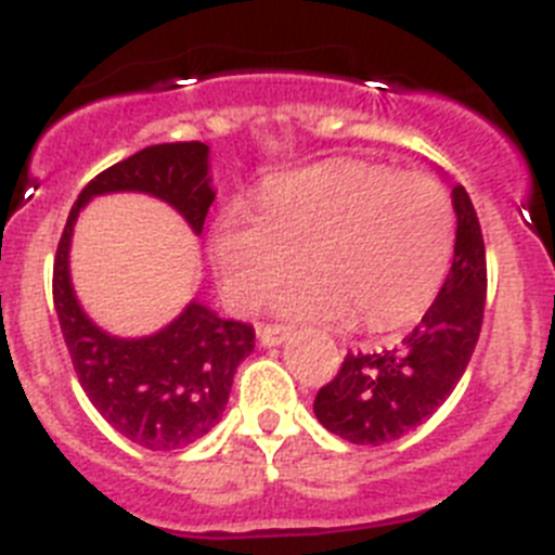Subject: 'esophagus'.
<instances>
[{"instance_id": "1", "label": "esophagus", "mask_w": 555, "mask_h": 555, "mask_svg": "<svg viewBox=\"0 0 555 555\" xmlns=\"http://www.w3.org/2000/svg\"><path fill=\"white\" fill-rule=\"evenodd\" d=\"M288 336H292V327H286V325H263V327H258V338H261V345H269V347L283 345V341H286Z\"/></svg>"}]
</instances>
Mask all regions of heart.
Here are the masks:
<instances>
[{"label":"heart","mask_w":555,"mask_h":555,"mask_svg":"<svg viewBox=\"0 0 555 555\" xmlns=\"http://www.w3.org/2000/svg\"><path fill=\"white\" fill-rule=\"evenodd\" d=\"M210 253L224 297L255 311L302 269L313 274L278 297L292 320L333 322L356 313L366 331H389L428 308L455 253V210L428 175H397L361 160H331L269 180L261 217L230 208Z\"/></svg>","instance_id":"obj_1"}]
</instances>
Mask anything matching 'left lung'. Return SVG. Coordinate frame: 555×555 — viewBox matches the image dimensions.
<instances>
[{"label":"left lung","mask_w":555,"mask_h":555,"mask_svg":"<svg viewBox=\"0 0 555 555\" xmlns=\"http://www.w3.org/2000/svg\"><path fill=\"white\" fill-rule=\"evenodd\" d=\"M455 255L423 322L391 350L347 352L313 414L352 444L395 442L453 395L478 345L487 306V247L464 185H453Z\"/></svg>","instance_id":"1"}]
</instances>
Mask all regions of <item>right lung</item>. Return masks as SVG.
<instances>
[{
  "instance_id": "add662e5",
  "label": "right lung",
  "mask_w": 555,
  "mask_h": 555,
  "mask_svg": "<svg viewBox=\"0 0 555 555\" xmlns=\"http://www.w3.org/2000/svg\"><path fill=\"white\" fill-rule=\"evenodd\" d=\"M141 191L164 199L203 233L214 203L208 146L175 141L135 152L100 171L80 191L57 242L52 294L77 380L111 428L146 450L189 448L219 423L233 375L255 347L253 325L222 320L189 302L178 320L144 338H119L88 320L72 288L68 247L77 214L91 197Z\"/></svg>"
}]
</instances>
